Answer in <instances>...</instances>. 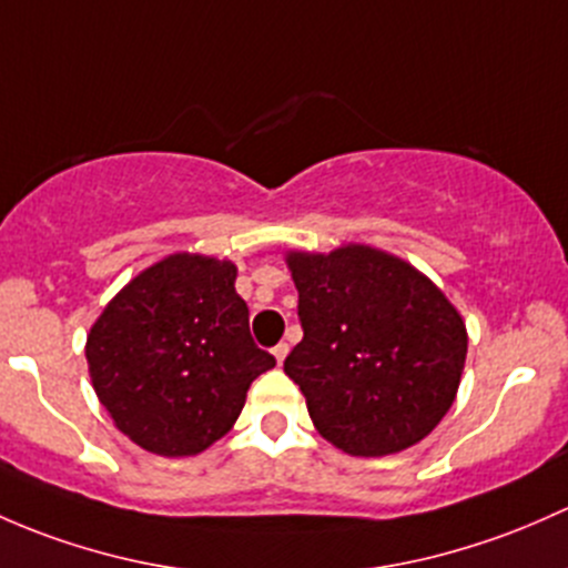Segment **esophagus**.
Returning <instances> with one entry per match:
<instances>
[{
  "mask_svg": "<svg viewBox=\"0 0 568 568\" xmlns=\"http://www.w3.org/2000/svg\"><path fill=\"white\" fill-rule=\"evenodd\" d=\"M272 354H274V359H277V364H283V362H285V356H288V343H280V345H274V348H272Z\"/></svg>",
  "mask_w": 568,
  "mask_h": 568,
  "instance_id": "34e87169",
  "label": "esophagus"
}]
</instances>
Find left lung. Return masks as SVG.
I'll return each instance as SVG.
<instances>
[{
  "label": "left lung",
  "mask_w": 568,
  "mask_h": 568,
  "mask_svg": "<svg viewBox=\"0 0 568 568\" xmlns=\"http://www.w3.org/2000/svg\"><path fill=\"white\" fill-rule=\"evenodd\" d=\"M304 337L285 375L310 419L354 457H386L427 438L455 403L468 332L444 291L408 261L343 244L288 250Z\"/></svg>",
  "instance_id": "obj_1"
}]
</instances>
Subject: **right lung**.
<instances>
[{
  "instance_id": "right-lung-1",
  "label": "right lung",
  "mask_w": 568,
  "mask_h": 568,
  "mask_svg": "<svg viewBox=\"0 0 568 568\" xmlns=\"http://www.w3.org/2000/svg\"><path fill=\"white\" fill-rule=\"evenodd\" d=\"M236 264L165 255L135 274L87 334L94 394L119 433L160 457H193L239 419L247 389L274 367L250 337Z\"/></svg>"
}]
</instances>
